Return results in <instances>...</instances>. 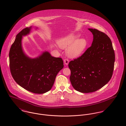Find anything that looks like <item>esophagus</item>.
I'll list each match as a JSON object with an SVG mask.
<instances>
[{
    "label": "esophagus",
    "instance_id": "esophagus-1",
    "mask_svg": "<svg viewBox=\"0 0 126 126\" xmlns=\"http://www.w3.org/2000/svg\"><path fill=\"white\" fill-rule=\"evenodd\" d=\"M69 60H68L67 59H65V60H64V64H65V65H68V64L69 63Z\"/></svg>",
    "mask_w": 126,
    "mask_h": 126
}]
</instances>
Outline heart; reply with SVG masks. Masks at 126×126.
Masks as SVG:
<instances>
[{
	"label": "heart",
	"mask_w": 126,
	"mask_h": 126,
	"mask_svg": "<svg viewBox=\"0 0 126 126\" xmlns=\"http://www.w3.org/2000/svg\"><path fill=\"white\" fill-rule=\"evenodd\" d=\"M79 34L70 33L61 37L58 41L59 46L63 49L67 48V53L71 58H76L83 53L87 42L84 38L78 39Z\"/></svg>",
	"instance_id": "b5f03b06"
}]
</instances>
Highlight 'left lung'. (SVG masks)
<instances>
[{
    "mask_svg": "<svg viewBox=\"0 0 126 126\" xmlns=\"http://www.w3.org/2000/svg\"><path fill=\"white\" fill-rule=\"evenodd\" d=\"M93 35L91 46L80 57L70 62V80L73 88L83 93L95 92L110 79L115 54L112 43L106 34L88 29Z\"/></svg>",
    "mask_w": 126,
    "mask_h": 126,
    "instance_id": "1",
    "label": "left lung"
}]
</instances>
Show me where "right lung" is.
<instances>
[{
    "mask_svg": "<svg viewBox=\"0 0 126 126\" xmlns=\"http://www.w3.org/2000/svg\"><path fill=\"white\" fill-rule=\"evenodd\" d=\"M33 28L31 26L23 29L16 36L9 52L10 67L12 75L19 85L31 92L41 94L51 90L57 74L63 67V62L62 58L52 57L47 51L35 58L25 53L22 38L30 34Z\"/></svg>",
    "mask_w": 126,
    "mask_h": 126,
    "instance_id": "add662e5",
    "label": "right lung"
}]
</instances>
